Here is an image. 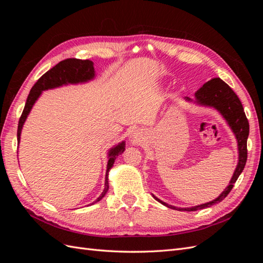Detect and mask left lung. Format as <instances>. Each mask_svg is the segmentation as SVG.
Returning a JSON list of instances; mask_svg holds the SVG:
<instances>
[{"instance_id":"1","label":"left lung","mask_w":263,"mask_h":263,"mask_svg":"<svg viewBox=\"0 0 263 263\" xmlns=\"http://www.w3.org/2000/svg\"><path fill=\"white\" fill-rule=\"evenodd\" d=\"M195 99L198 104L212 106L214 108H216L218 112L224 116L228 125L232 127V129L235 133L236 138L238 140L239 161H238L237 168L235 170L232 180L229 182V185L225 189L224 192L216 198V200H214L212 202L205 203L202 205H197V206H194V208L178 209L176 206H171L163 203L162 201L159 200V198L154 196L158 202L168 206L170 209L186 211V212H193V211L210 208V206L217 204L224 200V198L229 194L230 191H232L237 179L239 178L240 173L242 172L247 162V155H248V150H247V139H248V136H249V122L246 117L243 107L239 98H238L237 94L232 90V87L222 81L221 79L214 78L209 82H206L202 87H200V89L195 92ZM186 100L191 101V99L189 98H186Z\"/></svg>"}]
</instances>
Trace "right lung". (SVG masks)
I'll return each instance as SVG.
<instances>
[{
  "label": "right lung",
  "instance_id": "add662e5",
  "mask_svg": "<svg viewBox=\"0 0 263 263\" xmlns=\"http://www.w3.org/2000/svg\"><path fill=\"white\" fill-rule=\"evenodd\" d=\"M94 78V68L93 62L91 60H81L77 58H69L60 61L57 63L53 68L47 71L45 74H43L38 79L37 82L31 87V90L28 94L25 107L23 109V113L20 117L18 121V127H17V144H20L21 139V132L23 128V125L25 123L27 115L29 114L31 107H33L34 103L39 98V95L42 94V91L53 89V87L61 86L63 84L68 83H80V82H86ZM125 150V142H121L116 147L109 150L108 154V162H107V170H106V178H105V187L103 191L101 196L97 201L93 202L92 204L99 202L102 200L104 195L106 194L108 190V179L107 173L109 169L112 168L115 159L118 155H122Z\"/></svg>",
  "mask_w": 263,
  "mask_h": 263
}]
</instances>
